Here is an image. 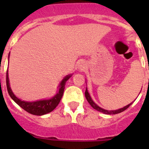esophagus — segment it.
Segmentation results:
<instances>
[{"label":"esophagus","instance_id":"esophagus-1","mask_svg":"<svg viewBox=\"0 0 149 149\" xmlns=\"http://www.w3.org/2000/svg\"><path fill=\"white\" fill-rule=\"evenodd\" d=\"M78 68L81 69V70H83L84 68H85V67H86V63H85V62L84 61H80L78 63Z\"/></svg>","mask_w":149,"mask_h":149}]
</instances>
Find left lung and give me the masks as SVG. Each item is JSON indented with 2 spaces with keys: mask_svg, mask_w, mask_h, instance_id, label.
<instances>
[{
  "mask_svg": "<svg viewBox=\"0 0 149 149\" xmlns=\"http://www.w3.org/2000/svg\"><path fill=\"white\" fill-rule=\"evenodd\" d=\"M85 97H86V100H87V101L89 103V104L91 105V106L93 107V108L95 109V110H98V111L99 112H101V113H105V114H109V115H111V114H117V113H122V112L125 111V110H126V109H127L129 107L131 106V104H132V103L129 104L128 105H127V106L124 107L123 108H121V109H119V110H104V109L101 108L100 107H98V105L96 104H95L94 102H93V101L92 100V98H91L90 95H89V93H88L87 89H86V91H85Z\"/></svg>",
  "mask_w": 149,
  "mask_h": 149,
  "instance_id": "left-lung-1",
  "label": "left lung"
}]
</instances>
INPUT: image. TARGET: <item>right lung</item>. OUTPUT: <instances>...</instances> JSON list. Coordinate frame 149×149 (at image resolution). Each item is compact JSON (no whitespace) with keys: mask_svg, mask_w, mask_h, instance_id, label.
Listing matches in <instances>:
<instances>
[{"mask_svg":"<svg viewBox=\"0 0 149 149\" xmlns=\"http://www.w3.org/2000/svg\"><path fill=\"white\" fill-rule=\"evenodd\" d=\"M10 56V54H9ZM71 75H68L63 79L60 84V89L57 94L48 100H42V101H34V102H27L22 100L18 99L15 95L13 94L10 86V83H9V77H8V71H6V87H7L8 93L10 96L13 98V100L15 101L17 104L22 107V109L27 111V113L36 116H42L45 115L46 113H48L50 112L53 111L56 106L59 104L62 97H63V92L65 89V84L68 79L70 78Z\"/></svg>","mask_w":149,"mask_h":149,"instance_id":"right-lung-1","label":"right lung"}]
</instances>
